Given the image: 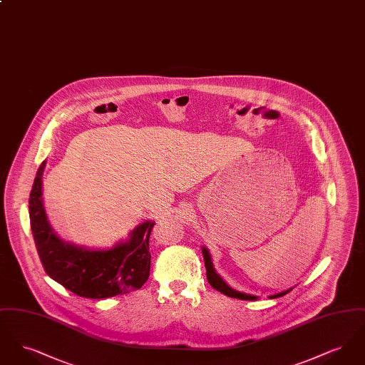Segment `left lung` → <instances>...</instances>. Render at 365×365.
Instances as JSON below:
<instances>
[{
    "label": "left lung",
    "instance_id": "left-lung-1",
    "mask_svg": "<svg viewBox=\"0 0 365 365\" xmlns=\"http://www.w3.org/2000/svg\"><path fill=\"white\" fill-rule=\"evenodd\" d=\"M201 249H202V256H204L205 268H207V278H208L209 284H210L213 289H216L217 292L226 294L227 297H231V298H240V299H246V301L259 299L257 295L246 294V293L238 292V290L232 289L231 286H228L226 282L223 280V278L216 272L208 249H207L205 246H202ZM292 290H293V289H287V290H284V292H282V293H278V294L269 295V298H278V297H282V295L287 294V293L292 292Z\"/></svg>",
    "mask_w": 365,
    "mask_h": 365
}]
</instances>
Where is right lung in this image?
Here are the masks:
<instances>
[{"mask_svg":"<svg viewBox=\"0 0 365 365\" xmlns=\"http://www.w3.org/2000/svg\"><path fill=\"white\" fill-rule=\"evenodd\" d=\"M46 160L38 168L30 194V223L35 246L46 274L73 294L103 299L138 290L149 278V237L155 220L139 223L125 241L112 247H87L64 241L49 223L43 198L42 175Z\"/></svg>","mask_w":365,"mask_h":365,"instance_id":"right-lung-1","label":"right lung"}]
</instances>
